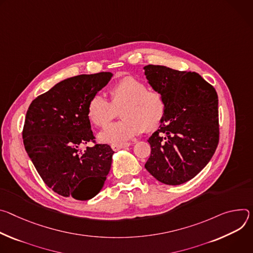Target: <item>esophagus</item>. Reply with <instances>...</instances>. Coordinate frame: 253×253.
<instances>
[{
    "mask_svg": "<svg viewBox=\"0 0 253 253\" xmlns=\"http://www.w3.org/2000/svg\"><path fill=\"white\" fill-rule=\"evenodd\" d=\"M129 146H130L129 143H126V144H122V145H111V149L114 151H119L121 149H125V148H127Z\"/></svg>",
    "mask_w": 253,
    "mask_h": 253,
    "instance_id": "esophagus-1",
    "label": "esophagus"
}]
</instances>
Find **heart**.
Listing matches in <instances>:
<instances>
[{
  "label": "heart",
  "mask_w": 253,
  "mask_h": 253,
  "mask_svg": "<svg viewBox=\"0 0 253 253\" xmlns=\"http://www.w3.org/2000/svg\"><path fill=\"white\" fill-rule=\"evenodd\" d=\"M111 101L103 95L94 94L87 106L90 122L105 127L121 109L122 121L110 125L99 139L111 145H122L142 133L154 129L162 123L166 114V100L162 92L149 89L147 84L132 76L119 80L110 88Z\"/></svg>",
  "instance_id": "b5f03b06"
}]
</instances>
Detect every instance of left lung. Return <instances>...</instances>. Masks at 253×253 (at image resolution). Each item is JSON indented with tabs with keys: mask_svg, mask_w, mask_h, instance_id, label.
I'll use <instances>...</instances> for the list:
<instances>
[{
	"mask_svg": "<svg viewBox=\"0 0 253 253\" xmlns=\"http://www.w3.org/2000/svg\"><path fill=\"white\" fill-rule=\"evenodd\" d=\"M151 86L163 93L166 114L148 139L149 173L167 185L193 179L213 157L219 143L218 95L198 73L147 65Z\"/></svg>",
	"mask_w": 253,
	"mask_h": 253,
	"instance_id": "8db88e82",
	"label": "left lung"
}]
</instances>
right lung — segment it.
Wrapping results in <instances>:
<instances>
[{"mask_svg": "<svg viewBox=\"0 0 253 253\" xmlns=\"http://www.w3.org/2000/svg\"><path fill=\"white\" fill-rule=\"evenodd\" d=\"M110 72L81 74L56 84L37 96L27 110L25 150L44 183L64 197L85 201L103 187L114 151L95 144L87 116L90 98L110 80Z\"/></svg>", "mask_w": 253, "mask_h": 253, "instance_id": "add662e5", "label": "right lung"}]
</instances>
